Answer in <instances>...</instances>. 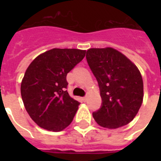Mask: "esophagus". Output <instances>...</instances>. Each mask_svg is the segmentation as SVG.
Segmentation results:
<instances>
[{
  "label": "esophagus",
  "instance_id": "obj_1",
  "mask_svg": "<svg viewBox=\"0 0 161 161\" xmlns=\"http://www.w3.org/2000/svg\"><path fill=\"white\" fill-rule=\"evenodd\" d=\"M82 100H83V102H87V101H88V96H85V97H83V98H82Z\"/></svg>",
  "mask_w": 161,
  "mask_h": 161
}]
</instances>
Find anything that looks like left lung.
I'll list each match as a JSON object with an SVG mask.
<instances>
[{"label": "left lung", "mask_w": 161, "mask_h": 161, "mask_svg": "<svg viewBox=\"0 0 161 161\" xmlns=\"http://www.w3.org/2000/svg\"><path fill=\"white\" fill-rule=\"evenodd\" d=\"M86 58L100 88L102 107L93 113L106 129L128 125L139 112L144 98L141 73L135 63L113 47L89 48Z\"/></svg>", "instance_id": "8db88e82"}]
</instances>
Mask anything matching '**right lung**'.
<instances>
[{"mask_svg":"<svg viewBox=\"0 0 161 161\" xmlns=\"http://www.w3.org/2000/svg\"><path fill=\"white\" fill-rule=\"evenodd\" d=\"M85 53L86 50L80 49L53 48L28 66L21 80V98L39 127L58 132L72 123L80 103L66 90V77Z\"/></svg>","mask_w":161,"mask_h":161,"instance_id":"1","label":"right lung"}]
</instances>
